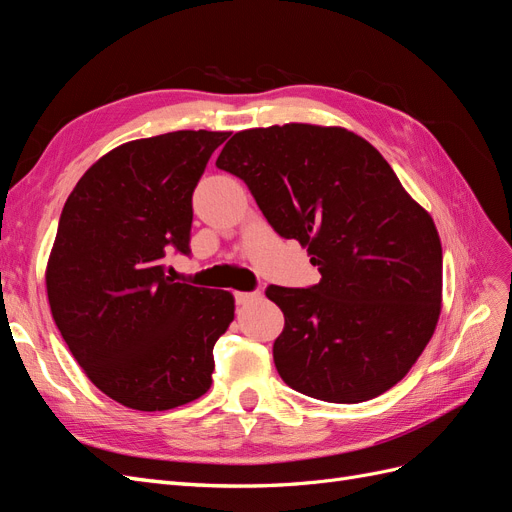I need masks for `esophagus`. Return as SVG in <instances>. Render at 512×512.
<instances>
[{"instance_id": "obj_1", "label": "esophagus", "mask_w": 512, "mask_h": 512, "mask_svg": "<svg viewBox=\"0 0 512 512\" xmlns=\"http://www.w3.org/2000/svg\"><path fill=\"white\" fill-rule=\"evenodd\" d=\"M256 299H260V292H235L237 305H247V303H252Z\"/></svg>"}]
</instances>
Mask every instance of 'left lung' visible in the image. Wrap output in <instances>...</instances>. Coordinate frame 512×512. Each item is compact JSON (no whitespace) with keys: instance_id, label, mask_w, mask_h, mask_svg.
Instances as JSON below:
<instances>
[{"instance_id":"1","label":"left lung","mask_w":512,"mask_h":512,"mask_svg":"<svg viewBox=\"0 0 512 512\" xmlns=\"http://www.w3.org/2000/svg\"><path fill=\"white\" fill-rule=\"evenodd\" d=\"M215 166L312 256L320 282L269 286L284 312L277 374L307 397L359 404L389 391L429 344L442 305V245L365 138L309 123L237 132Z\"/></svg>"}]
</instances>
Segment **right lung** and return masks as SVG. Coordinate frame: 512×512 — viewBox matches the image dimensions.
Here are the masks:
<instances>
[{"mask_svg": "<svg viewBox=\"0 0 512 512\" xmlns=\"http://www.w3.org/2000/svg\"><path fill=\"white\" fill-rule=\"evenodd\" d=\"M228 136L179 130L121 145L61 211L46 265L51 314L87 378L126 408L170 410L211 386L235 299L175 282L164 258L170 247L190 254L192 194Z\"/></svg>", "mask_w": 512, "mask_h": 512, "instance_id": "obj_1", "label": "right lung"}]
</instances>
